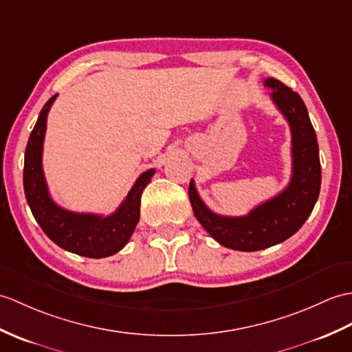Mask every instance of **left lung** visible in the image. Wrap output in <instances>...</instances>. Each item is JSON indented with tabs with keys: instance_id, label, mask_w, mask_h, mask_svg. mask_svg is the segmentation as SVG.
Here are the masks:
<instances>
[{
	"instance_id": "left-lung-1",
	"label": "left lung",
	"mask_w": 352,
	"mask_h": 352,
	"mask_svg": "<svg viewBox=\"0 0 352 352\" xmlns=\"http://www.w3.org/2000/svg\"><path fill=\"white\" fill-rule=\"evenodd\" d=\"M272 100L287 118L292 136V175L288 187L240 217L211 211L190 179L189 198L195 217L225 248L255 252L272 248L296 234L312 213L321 189V163L315 129L301 97L280 80L267 78Z\"/></svg>"
}]
</instances>
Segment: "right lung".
Masks as SVG:
<instances>
[{
	"label": "right lung",
	"mask_w": 352,
	"mask_h": 352,
	"mask_svg": "<svg viewBox=\"0 0 352 352\" xmlns=\"http://www.w3.org/2000/svg\"><path fill=\"white\" fill-rule=\"evenodd\" d=\"M56 94L46 102L30 135L23 160V190L43 232L61 249L87 258H106L126 246L139 222L141 195L156 169L139 175L121 206L109 216L73 213L52 201L42 166L46 118Z\"/></svg>",
	"instance_id": "obj_1"
}]
</instances>
